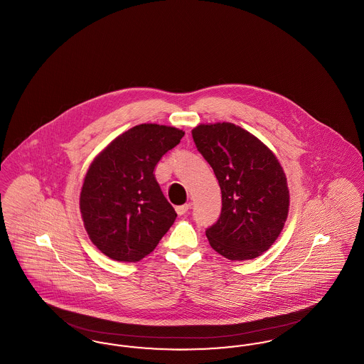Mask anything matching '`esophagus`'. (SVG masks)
<instances>
[{
    "label": "esophagus",
    "mask_w": 364,
    "mask_h": 364,
    "mask_svg": "<svg viewBox=\"0 0 364 364\" xmlns=\"http://www.w3.org/2000/svg\"><path fill=\"white\" fill-rule=\"evenodd\" d=\"M190 208V203H186V205H181V206H176V213H177L178 215H183V214H186V213L188 211V208Z\"/></svg>",
    "instance_id": "obj_1"
}]
</instances>
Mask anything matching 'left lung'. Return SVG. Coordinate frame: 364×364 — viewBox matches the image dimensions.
<instances>
[{
    "instance_id": "left-lung-1",
    "label": "left lung",
    "mask_w": 364,
    "mask_h": 364,
    "mask_svg": "<svg viewBox=\"0 0 364 364\" xmlns=\"http://www.w3.org/2000/svg\"><path fill=\"white\" fill-rule=\"evenodd\" d=\"M198 151L213 168L223 193L208 242L226 259H254L276 242L288 217L289 191L276 156L245 129L218 122L192 131Z\"/></svg>"
}]
</instances>
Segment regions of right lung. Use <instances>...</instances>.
Returning a JSON list of instances; mask_svg holds the SVG:
<instances>
[{
    "instance_id": "add662e5",
    "label": "right lung",
    "mask_w": 364,
    "mask_h": 364,
    "mask_svg": "<svg viewBox=\"0 0 364 364\" xmlns=\"http://www.w3.org/2000/svg\"><path fill=\"white\" fill-rule=\"evenodd\" d=\"M184 132L140 124L114 139L87 171L80 211L91 242L106 257L138 262L154 251L177 217L156 183V164Z\"/></svg>"
}]
</instances>
